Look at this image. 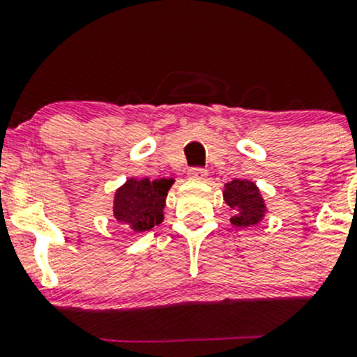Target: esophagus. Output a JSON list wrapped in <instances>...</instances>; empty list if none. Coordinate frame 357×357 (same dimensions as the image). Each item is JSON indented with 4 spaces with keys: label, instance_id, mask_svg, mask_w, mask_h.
I'll return each instance as SVG.
<instances>
[{
    "label": "esophagus",
    "instance_id": "obj_1",
    "mask_svg": "<svg viewBox=\"0 0 357 357\" xmlns=\"http://www.w3.org/2000/svg\"><path fill=\"white\" fill-rule=\"evenodd\" d=\"M190 179H197V181H202V179L207 178V171L202 167H193L188 171Z\"/></svg>",
    "mask_w": 357,
    "mask_h": 357
}]
</instances>
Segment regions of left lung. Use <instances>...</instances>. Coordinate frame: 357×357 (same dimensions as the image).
<instances>
[{
	"label": "left lung",
	"instance_id": "left-lung-1",
	"mask_svg": "<svg viewBox=\"0 0 357 357\" xmlns=\"http://www.w3.org/2000/svg\"><path fill=\"white\" fill-rule=\"evenodd\" d=\"M223 199L234 209L230 223L234 227H255L265 218L266 206L259 188L248 179H234L225 185Z\"/></svg>",
	"mask_w": 357,
	"mask_h": 357
}]
</instances>
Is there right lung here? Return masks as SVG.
I'll return each mask as SVG.
<instances>
[{"mask_svg": "<svg viewBox=\"0 0 357 357\" xmlns=\"http://www.w3.org/2000/svg\"><path fill=\"white\" fill-rule=\"evenodd\" d=\"M174 179L129 178L115 193L113 218L130 234L148 231L164 221L167 192Z\"/></svg>", "mask_w": 357, "mask_h": 357, "instance_id": "right-lung-1", "label": "right lung"}]
</instances>
